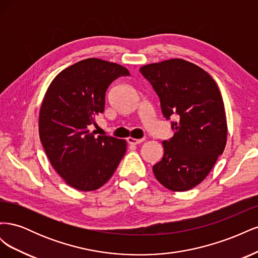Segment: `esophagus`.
Wrapping results in <instances>:
<instances>
[{
    "label": "esophagus",
    "mask_w": 258,
    "mask_h": 258,
    "mask_svg": "<svg viewBox=\"0 0 258 258\" xmlns=\"http://www.w3.org/2000/svg\"><path fill=\"white\" fill-rule=\"evenodd\" d=\"M143 141H144V139H134V138H131V137L127 138V142H128L129 144H135V145H137V144L142 143Z\"/></svg>",
    "instance_id": "obj_1"
}]
</instances>
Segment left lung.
<instances>
[{
    "label": "left lung",
    "instance_id": "left-lung-1",
    "mask_svg": "<svg viewBox=\"0 0 258 258\" xmlns=\"http://www.w3.org/2000/svg\"><path fill=\"white\" fill-rule=\"evenodd\" d=\"M140 72L158 95L163 116L177 118L153 172L170 190H189L204 181L225 150L228 130L221 91L212 76L184 59L146 64Z\"/></svg>",
    "mask_w": 258,
    "mask_h": 258
}]
</instances>
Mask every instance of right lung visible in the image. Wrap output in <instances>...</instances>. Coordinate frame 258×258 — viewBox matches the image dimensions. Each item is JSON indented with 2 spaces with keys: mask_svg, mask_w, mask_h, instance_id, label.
<instances>
[{
  "mask_svg": "<svg viewBox=\"0 0 258 258\" xmlns=\"http://www.w3.org/2000/svg\"><path fill=\"white\" fill-rule=\"evenodd\" d=\"M120 66L88 58L61 71L45 93L38 116V134L56 172L73 188L91 191L110 179L127 150L124 140L88 130L103 113L105 92L120 76Z\"/></svg>",
  "mask_w": 258,
  "mask_h": 258,
  "instance_id": "1",
  "label": "right lung"
}]
</instances>
